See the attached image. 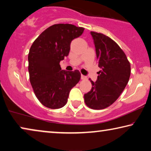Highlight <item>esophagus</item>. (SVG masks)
Here are the masks:
<instances>
[{"instance_id": "34e87169", "label": "esophagus", "mask_w": 151, "mask_h": 151, "mask_svg": "<svg viewBox=\"0 0 151 151\" xmlns=\"http://www.w3.org/2000/svg\"><path fill=\"white\" fill-rule=\"evenodd\" d=\"M81 78L82 80H85V79H87V76H84L81 75Z\"/></svg>"}]
</instances>
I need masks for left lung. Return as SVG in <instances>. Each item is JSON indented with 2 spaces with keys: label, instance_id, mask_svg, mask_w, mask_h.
Masks as SVG:
<instances>
[{
  "label": "left lung",
  "instance_id": "obj_1",
  "mask_svg": "<svg viewBox=\"0 0 151 151\" xmlns=\"http://www.w3.org/2000/svg\"><path fill=\"white\" fill-rule=\"evenodd\" d=\"M96 48L99 66L101 68L96 81L84 94L86 105L93 109H103L112 105L128 83L131 65L126 55L113 40L102 33L91 31Z\"/></svg>",
  "mask_w": 151,
  "mask_h": 151
}]
</instances>
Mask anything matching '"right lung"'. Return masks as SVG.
<instances>
[{"instance_id":"1","label":"right lung","mask_w":151,"mask_h":151,"mask_svg":"<svg viewBox=\"0 0 151 151\" xmlns=\"http://www.w3.org/2000/svg\"><path fill=\"white\" fill-rule=\"evenodd\" d=\"M83 27L57 24L36 39L28 55L29 79L36 97L45 107L59 109L68 102L69 93L81 78V73L62 70L59 63L69 54L72 40L82 35Z\"/></svg>"}]
</instances>
